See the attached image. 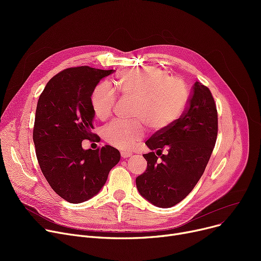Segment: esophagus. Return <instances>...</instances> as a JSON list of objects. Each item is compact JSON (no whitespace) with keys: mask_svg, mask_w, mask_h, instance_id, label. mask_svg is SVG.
Instances as JSON below:
<instances>
[{"mask_svg":"<svg viewBox=\"0 0 261 261\" xmlns=\"http://www.w3.org/2000/svg\"><path fill=\"white\" fill-rule=\"evenodd\" d=\"M120 154H121L122 159H127V158H130L132 155V153L129 152V151H121Z\"/></svg>","mask_w":261,"mask_h":261,"instance_id":"esophagus-1","label":"esophagus"}]
</instances>
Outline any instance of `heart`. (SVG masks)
Masks as SVG:
<instances>
[{"instance_id": "heart-1", "label": "heart", "mask_w": 261, "mask_h": 261, "mask_svg": "<svg viewBox=\"0 0 261 261\" xmlns=\"http://www.w3.org/2000/svg\"><path fill=\"white\" fill-rule=\"evenodd\" d=\"M117 89L123 97L135 100L133 117L125 122L113 120L102 129L107 143L119 149H131L145 135V125L152 132L169 129L182 116L188 101L186 85L179 78L159 67H145L122 73ZM117 101L115 89L100 82L91 95L95 115L107 119L112 115Z\"/></svg>"}]
</instances>
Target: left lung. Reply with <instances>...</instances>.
I'll list each match as a JSON object with an SVG mask.
<instances>
[{"label": "left lung", "instance_id": "8db88e82", "mask_svg": "<svg viewBox=\"0 0 261 261\" xmlns=\"http://www.w3.org/2000/svg\"><path fill=\"white\" fill-rule=\"evenodd\" d=\"M217 134L215 99L210 89L197 81L179 120L169 129L155 132L146 142L151 152L144 154L147 169L136 177L140 194L163 208L185 199L206 168Z\"/></svg>", "mask_w": 261, "mask_h": 261}]
</instances>
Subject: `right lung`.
<instances>
[{"label":"right lung","instance_id":"obj_1","mask_svg":"<svg viewBox=\"0 0 261 261\" xmlns=\"http://www.w3.org/2000/svg\"><path fill=\"white\" fill-rule=\"evenodd\" d=\"M112 73L87 65L65 68L47 82L38 100L33 139L39 166L55 193L70 203L97 195L120 159L112 146H81L84 140L99 138L93 133L91 95Z\"/></svg>","mask_w":261,"mask_h":261}]
</instances>
